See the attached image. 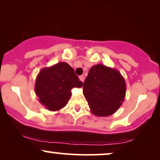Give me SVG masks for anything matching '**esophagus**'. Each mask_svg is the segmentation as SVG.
I'll use <instances>...</instances> for the list:
<instances>
[{"mask_svg":"<svg viewBox=\"0 0 160 160\" xmlns=\"http://www.w3.org/2000/svg\"><path fill=\"white\" fill-rule=\"evenodd\" d=\"M79 78H80V81L83 82V81H84V76H83V75H81V76H80V77H79Z\"/></svg>","mask_w":160,"mask_h":160,"instance_id":"34e87169","label":"esophagus"}]
</instances>
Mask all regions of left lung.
Returning a JSON list of instances; mask_svg holds the SVG:
<instances>
[{"label":"left lung","instance_id":"1","mask_svg":"<svg viewBox=\"0 0 160 160\" xmlns=\"http://www.w3.org/2000/svg\"><path fill=\"white\" fill-rule=\"evenodd\" d=\"M82 91L92 113L108 117L124 102L126 84L118 70L98 64L89 70Z\"/></svg>","mask_w":160,"mask_h":160}]
</instances>
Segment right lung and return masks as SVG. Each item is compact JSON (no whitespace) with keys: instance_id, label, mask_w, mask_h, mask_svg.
Segmentation results:
<instances>
[{"instance_id":"obj_1","label":"right lung","mask_w":160,"mask_h":160,"mask_svg":"<svg viewBox=\"0 0 160 160\" xmlns=\"http://www.w3.org/2000/svg\"><path fill=\"white\" fill-rule=\"evenodd\" d=\"M82 85L74 69L61 62L40 70L36 78L34 92L46 109L57 111L68 104L72 88H80Z\"/></svg>"}]
</instances>
